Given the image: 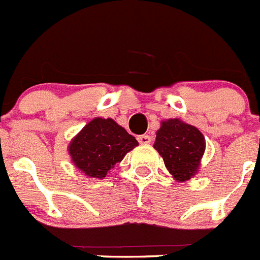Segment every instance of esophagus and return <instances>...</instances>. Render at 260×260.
Segmentation results:
<instances>
[{
	"label": "esophagus",
	"mask_w": 260,
	"mask_h": 260,
	"mask_svg": "<svg viewBox=\"0 0 260 260\" xmlns=\"http://www.w3.org/2000/svg\"><path fill=\"white\" fill-rule=\"evenodd\" d=\"M137 140L140 144H151L152 137L149 135H140V136H137Z\"/></svg>",
	"instance_id": "1"
}]
</instances>
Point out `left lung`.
<instances>
[{
	"label": "left lung",
	"instance_id": "obj_1",
	"mask_svg": "<svg viewBox=\"0 0 260 260\" xmlns=\"http://www.w3.org/2000/svg\"><path fill=\"white\" fill-rule=\"evenodd\" d=\"M153 147L164 159L170 174L176 180L184 181L199 170L206 141L198 128L179 119H171L161 123Z\"/></svg>",
	"mask_w": 260,
	"mask_h": 260
}]
</instances>
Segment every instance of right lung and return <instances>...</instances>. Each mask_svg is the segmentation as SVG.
Segmentation results:
<instances>
[{"instance_id":"right-lung-1","label":"right lung","mask_w":260,"mask_h":260,"mask_svg":"<svg viewBox=\"0 0 260 260\" xmlns=\"http://www.w3.org/2000/svg\"><path fill=\"white\" fill-rule=\"evenodd\" d=\"M137 144L136 139L113 120L97 117L72 140L69 153L86 176L103 179Z\"/></svg>"}]
</instances>
